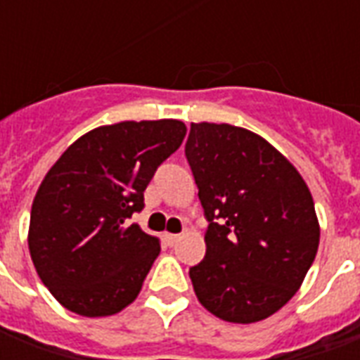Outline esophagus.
I'll return each mask as SVG.
<instances>
[{"instance_id": "1", "label": "esophagus", "mask_w": 360, "mask_h": 360, "mask_svg": "<svg viewBox=\"0 0 360 360\" xmlns=\"http://www.w3.org/2000/svg\"><path fill=\"white\" fill-rule=\"evenodd\" d=\"M177 239H179V235L177 233H165V241H167V245H175Z\"/></svg>"}]
</instances>
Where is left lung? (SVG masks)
Here are the masks:
<instances>
[{
	"label": "left lung",
	"mask_w": 360,
	"mask_h": 360,
	"mask_svg": "<svg viewBox=\"0 0 360 360\" xmlns=\"http://www.w3.org/2000/svg\"><path fill=\"white\" fill-rule=\"evenodd\" d=\"M185 156L208 221L206 257L188 270L198 301L235 324L271 316L316 257L307 183L270 142L227 123H191Z\"/></svg>",
	"instance_id": "obj_1"
}]
</instances>
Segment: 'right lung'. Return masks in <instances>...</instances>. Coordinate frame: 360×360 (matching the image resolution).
<instances>
[{"label":"right lung","mask_w":360,"mask_h":360,"mask_svg":"<svg viewBox=\"0 0 360 360\" xmlns=\"http://www.w3.org/2000/svg\"><path fill=\"white\" fill-rule=\"evenodd\" d=\"M177 119L123 121L82 134L38 188L28 249L42 283L67 310L110 316L136 299L160 255V239L127 226L144 191L179 148Z\"/></svg>","instance_id":"right-lung-1"}]
</instances>
